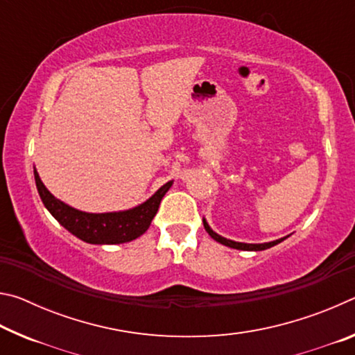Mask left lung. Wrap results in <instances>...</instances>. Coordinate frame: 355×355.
<instances>
[{"mask_svg":"<svg viewBox=\"0 0 355 355\" xmlns=\"http://www.w3.org/2000/svg\"><path fill=\"white\" fill-rule=\"evenodd\" d=\"M203 227H205V230L208 232V235L211 236L214 241H218V243H220V244H224V245H227V248H232V249H238V250H264V249H269V248H272V245H275V244H279V243H282L284 241L285 238H288V236H285V238H280V239H275V241H271V243H263V244H248V243H236V241H232V239H227V238H224V236H220V235H218V233L216 232H213L211 230V227L208 225V222L203 219Z\"/></svg>","mask_w":355,"mask_h":355,"instance_id":"obj_1","label":"left lung"}]
</instances>
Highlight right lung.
I'll list each match as a JSON object with an SVG mask.
<instances>
[{"label": "right lung", "instance_id": "1", "mask_svg": "<svg viewBox=\"0 0 355 355\" xmlns=\"http://www.w3.org/2000/svg\"><path fill=\"white\" fill-rule=\"evenodd\" d=\"M34 178L40 199L53 218L67 228L71 235L89 244H122L144 235L152 224L164 194L173 183L172 180L167 182L148 200L131 209L114 213H86L56 199L42 183L35 169Z\"/></svg>", "mask_w": 355, "mask_h": 355}]
</instances>
